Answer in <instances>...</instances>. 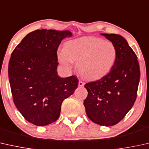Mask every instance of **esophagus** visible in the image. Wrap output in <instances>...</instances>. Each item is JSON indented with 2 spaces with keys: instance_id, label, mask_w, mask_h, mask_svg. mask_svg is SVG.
<instances>
[{
  "instance_id": "obj_1",
  "label": "esophagus",
  "mask_w": 149,
  "mask_h": 149,
  "mask_svg": "<svg viewBox=\"0 0 149 149\" xmlns=\"http://www.w3.org/2000/svg\"><path fill=\"white\" fill-rule=\"evenodd\" d=\"M84 85H85V83H84L83 81H79V86L80 87H83Z\"/></svg>"
}]
</instances>
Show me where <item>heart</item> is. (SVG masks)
<instances>
[{
  "label": "heart",
  "instance_id": "b5f03b06",
  "mask_svg": "<svg viewBox=\"0 0 149 149\" xmlns=\"http://www.w3.org/2000/svg\"><path fill=\"white\" fill-rule=\"evenodd\" d=\"M62 67L70 71L77 62V69L82 77L96 80L106 75L116 62L117 52L110 42L96 37H83L66 42L58 52Z\"/></svg>",
  "mask_w": 149,
  "mask_h": 149
}]
</instances>
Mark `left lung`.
Instances as JSON below:
<instances>
[{
    "instance_id": "1",
    "label": "left lung",
    "mask_w": 149,
    "mask_h": 149,
    "mask_svg": "<svg viewBox=\"0 0 149 149\" xmlns=\"http://www.w3.org/2000/svg\"><path fill=\"white\" fill-rule=\"evenodd\" d=\"M117 52L110 72L86 83L88 95L84 105L88 118L101 126H113L125 117L137 97L140 68L137 56L127 41L117 34L102 33Z\"/></svg>"
}]
</instances>
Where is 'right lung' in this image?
I'll return each mask as SVG.
<instances>
[{
	"instance_id": "right-lung-1",
	"label": "right lung",
	"mask_w": 149,
	"mask_h": 149,
	"mask_svg": "<svg viewBox=\"0 0 149 149\" xmlns=\"http://www.w3.org/2000/svg\"><path fill=\"white\" fill-rule=\"evenodd\" d=\"M69 31L38 29L28 33L14 49L8 79L15 105L25 120L46 126L59 118L62 101L79 85L72 75L60 78L57 50Z\"/></svg>"
}]
</instances>
